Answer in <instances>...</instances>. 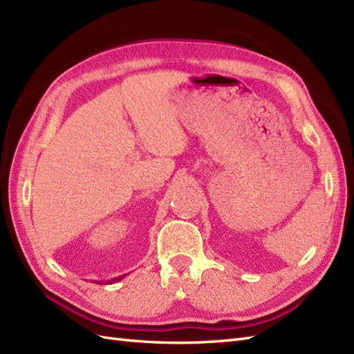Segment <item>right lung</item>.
<instances>
[{
  "label": "right lung",
  "mask_w": 354,
  "mask_h": 354,
  "mask_svg": "<svg viewBox=\"0 0 354 354\" xmlns=\"http://www.w3.org/2000/svg\"><path fill=\"white\" fill-rule=\"evenodd\" d=\"M119 279H120V277H119ZM119 279H118V280H119Z\"/></svg>",
  "instance_id": "1"
}]
</instances>
